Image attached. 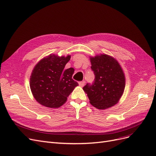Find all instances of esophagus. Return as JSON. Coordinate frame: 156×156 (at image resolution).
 <instances>
[{
  "mask_svg": "<svg viewBox=\"0 0 156 156\" xmlns=\"http://www.w3.org/2000/svg\"><path fill=\"white\" fill-rule=\"evenodd\" d=\"M78 84H79V85L80 87H83V86H84V84H85V82L84 81H82V82H80L79 83H78Z\"/></svg>",
  "mask_w": 156,
  "mask_h": 156,
  "instance_id": "34e87169",
  "label": "esophagus"
}]
</instances>
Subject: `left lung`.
I'll list each match as a JSON object with an SVG mask.
<instances>
[{
    "label": "left lung",
    "mask_w": 156,
    "mask_h": 156,
    "mask_svg": "<svg viewBox=\"0 0 156 156\" xmlns=\"http://www.w3.org/2000/svg\"><path fill=\"white\" fill-rule=\"evenodd\" d=\"M90 61L94 82L92 85L87 83L83 91L94 107L99 109L111 108L118 103L124 91L123 70L117 60L108 54L90 56Z\"/></svg>",
    "instance_id": "obj_1"
}]
</instances>
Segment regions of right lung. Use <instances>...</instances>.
Returning a JSON list of instances; mask_svg holds the SVG:
<instances>
[{
  "label": "right lung",
  "mask_w": 156,
  "mask_h": 156,
  "mask_svg": "<svg viewBox=\"0 0 156 156\" xmlns=\"http://www.w3.org/2000/svg\"><path fill=\"white\" fill-rule=\"evenodd\" d=\"M71 59L50 54L35 65L30 78V87L36 101L50 108H58L66 102L78 83L72 78L74 69H64Z\"/></svg>",
  "instance_id": "1"
}]
</instances>
